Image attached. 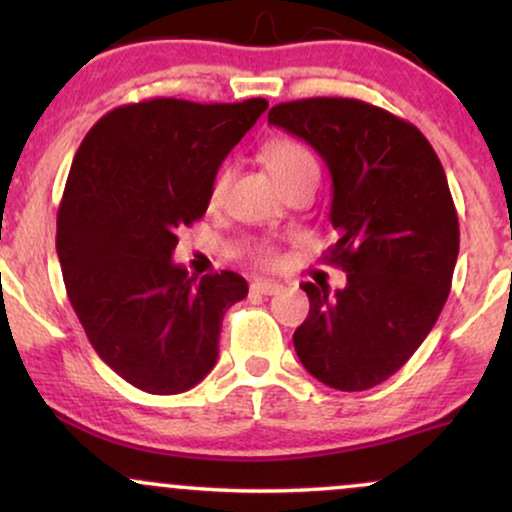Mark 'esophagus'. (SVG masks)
Listing matches in <instances>:
<instances>
[{
    "instance_id": "obj_1",
    "label": "esophagus",
    "mask_w": 512,
    "mask_h": 512,
    "mask_svg": "<svg viewBox=\"0 0 512 512\" xmlns=\"http://www.w3.org/2000/svg\"><path fill=\"white\" fill-rule=\"evenodd\" d=\"M279 289H281V284H276V281H267V279L252 281V284H250V291L262 293V296H274V293Z\"/></svg>"
}]
</instances>
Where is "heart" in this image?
I'll use <instances>...</instances> for the list:
<instances>
[{
  "mask_svg": "<svg viewBox=\"0 0 512 512\" xmlns=\"http://www.w3.org/2000/svg\"><path fill=\"white\" fill-rule=\"evenodd\" d=\"M262 158L284 190L298 180H305V178L317 180L315 158L308 151V146L298 142V139H291V137L269 139V142L262 146ZM228 178H231V170H228V166H221L214 173V178H211V185H209L211 204L221 202L223 192H226L228 187ZM252 260L260 264V267H276L281 257H279V250H276L272 243H260L252 248Z\"/></svg>",
  "mask_w": 512,
  "mask_h": 512,
  "instance_id": "b5f03b06",
  "label": "heart"
}]
</instances>
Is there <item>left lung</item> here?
I'll return each instance as SVG.
<instances>
[{"mask_svg":"<svg viewBox=\"0 0 512 512\" xmlns=\"http://www.w3.org/2000/svg\"><path fill=\"white\" fill-rule=\"evenodd\" d=\"M269 125L308 142L332 175L337 243L325 260L346 286L303 284L293 346L313 378L344 392L385 383L436 325L452 286L460 223L436 151L411 122L356 98H303Z\"/></svg>","mask_w":512,"mask_h":512,"instance_id":"1","label":"left lung"}]
</instances>
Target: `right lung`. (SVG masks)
<instances>
[{"label": "right lung", "instance_id": "1", "mask_svg": "<svg viewBox=\"0 0 512 512\" xmlns=\"http://www.w3.org/2000/svg\"><path fill=\"white\" fill-rule=\"evenodd\" d=\"M264 110V98H149L105 113L76 151L57 211L64 286L96 354L139 390L195 387L219 356L223 315L248 296L240 274L197 279L170 255Z\"/></svg>", "mask_w": 512, "mask_h": 512}]
</instances>
